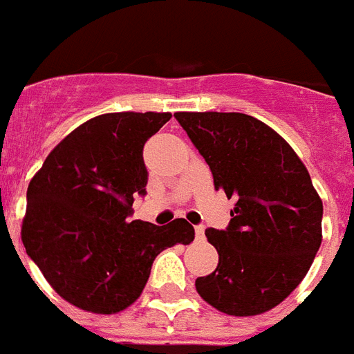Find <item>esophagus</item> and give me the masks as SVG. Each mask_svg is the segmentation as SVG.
<instances>
[{"label":"esophagus","mask_w":354,"mask_h":354,"mask_svg":"<svg viewBox=\"0 0 354 354\" xmlns=\"http://www.w3.org/2000/svg\"><path fill=\"white\" fill-rule=\"evenodd\" d=\"M195 239H197V241H203V239H205V226L203 225L195 226Z\"/></svg>","instance_id":"esophagus-1"}]
</instances>
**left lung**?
Segmentation results:
<instances>
[{"label": "left lung", "mask_w": 354, "mask_h": 354, "mask_svg": "<svg viewBox=\"0 0 354 354\" xmlns=\"http://www.w3.org/2000/svg\"><path fill=\"white\" fill-rule=\"evenodd\" d=\"M214 175L236 197L226 230L208 228L217 268L195 279L206 304L256 316L292 292L322 245L324 205L305 164L272 128L245 113H175Z\"/></svg>", "instance_id": "8db88e82"}]
</instances>
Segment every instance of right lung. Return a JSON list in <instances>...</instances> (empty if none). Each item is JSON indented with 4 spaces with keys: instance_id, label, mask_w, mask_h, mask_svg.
<instances>
[{
    "instance_id": "obj_1",
    "label": "right lung",
    "mask_w": 354,
    "mask_h": 354,
    "mask_svg": "<svg viewBox=\"0 0 354 354\" xmlns=\"http://www.w3.org/2000/svg\"><path fill=\"white\" fill-rule=\"evenodd\" d=\"M171 113H106L71 131L27 190L21 241L50 287L78 309L115 315L137 301L155 257L194 241V226L129 221L146 195L144 144Z\"/></svg>"
}]
</instances>
